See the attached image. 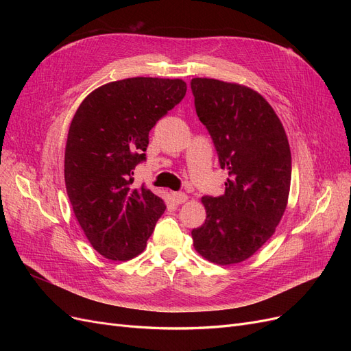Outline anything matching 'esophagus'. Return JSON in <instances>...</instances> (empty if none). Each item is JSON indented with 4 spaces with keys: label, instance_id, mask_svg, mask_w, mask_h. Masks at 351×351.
Returning <instances> with one entry per match:
<instances>
[{
    "label": "esophagus",
    "instance_id": "34e87169",
    "mask_svg": "<svg viewBox=\"0 0 351 351\" xmlns=\"http://www.w3.org/2000/svg\"><path fill=\"white\" fill-rule=\"evenodd\" d=\"M173 199H174L176 204L182 205V204H184V202H187L189 196L186 193H183V192H176V193H173Z\"/></svg>",
    "mask_w": 351,
    "mask_h": 351
}]
</instances>
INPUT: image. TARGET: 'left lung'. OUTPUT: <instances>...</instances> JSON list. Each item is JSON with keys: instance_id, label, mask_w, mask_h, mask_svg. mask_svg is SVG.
Here are the masks:
<instances>
[{"instance_id": "left-lung-1", "label": "left lung", "mask_w": 351, "mask_h": 351, "mask_svg": "<svg viewBox=\"0 0 351 351\" xmlns=\"http://www.w3.org/2000/svg\"><path fill=\"white\" fill-rule=\"evenodd\" d=\"M195 108L228 178L222 196H204L205 224L192 230L205 259H249L275 232L287 208L291 152L280 119L262 95L237 83L196 77Z\"/></svg>"}]
</instances>
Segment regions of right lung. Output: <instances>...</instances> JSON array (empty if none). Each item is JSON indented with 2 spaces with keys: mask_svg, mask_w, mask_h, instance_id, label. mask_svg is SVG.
Listing matches in <instances>:
<instances>
[{
  "mask_svg": "<svg viewBox=\"0 0 351 351\" xmlns=\"http://www.w3.org/2000/svg\"><path fill=\"white\" fill-rule=\"evenodd\" d=\"M180 79L132 77L89 93L74 114L66 145V189L79 224L104 258L142 253L165 204L133 169L146 159L149 132L184 98Z\"/></svg>",
  "mask_w": 351,
  "mask_h": 351,
  "instance_id": "obj_1",
  "label": "right lung"
}]
</instances>
